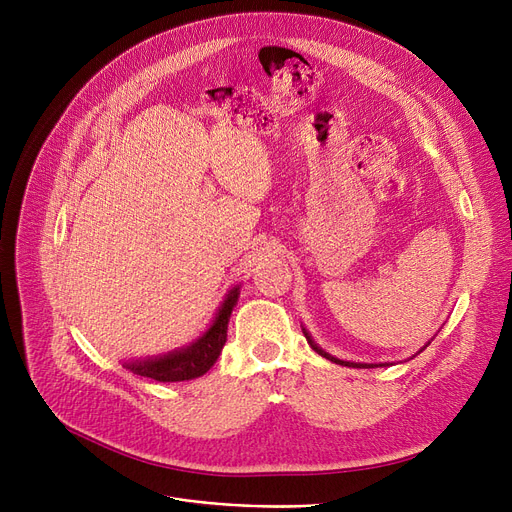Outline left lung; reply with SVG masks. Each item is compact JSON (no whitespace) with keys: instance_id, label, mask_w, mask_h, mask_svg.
Masks as SVG:
<instances>
[{"instance_id":"1","label":"left lung","mask_w":512,"mask_h":512,"mask_svg":"<svg viewBox=\"0 0 512 512\" xmlns=\"http://www.w3.org/2000/svg\"><path fill=\"white\" fill-rule=\"evenodd\" d=\"M305 338L309 340V344L313 346V351H317L321 357H326V359H330V361H334V363H340V365H346V367H373V365H367V363H351V361H340V359H336V357H330L328 353H324V351H321V348L311 340V336L305 332Z\"/></svg>"}]
</instances>
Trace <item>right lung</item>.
Listing matches in <instances>:
<instances>
[{
	"mask_svg": "<svg viewBox=\"0 0 512 512\" xmlns=\"http://www.w3.org/2000/svg\"><path fill=\"white\" fill-rule=\"evenodd\" d=\"M238 301V288H232L228 299L224 301L218 317H215L213 326L191 346L182 348L172 355H164L159 359H149L141 363H130L126 365L130 371L143 378H151L157 382H184L199 378V375L207 373L211 365L218 361L222 348L226 344V330H228V319Z\"/></svg>",
	"mask_w": 512,
	"mask_h": 512,
	"instance_id": "add662e5",
	"label": "right lung"
}]
</instances>
